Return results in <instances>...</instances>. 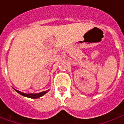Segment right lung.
<instances>
[{"instance_id": "1", "label": "right lung", "mask_w": 124, "mask_h": 124, "mask_svg": "<svg viewBox=\"0 0 124 124\" xmlns=\"http://www.w3.org/2000/svg\"><path fill=\"white\" fill-rule=\"evenodd\" d=\"M15 90L16 92H18V93H20V95H22L23 96H25V97H28V98H33V99H36L38 98H40L41 96H44L45 93H46L48 92L49 91L48 90H46V91L44 92H40V93H23L22 92H20L17 90H16L15 89Z\"/></svg>"}]
</instances>
